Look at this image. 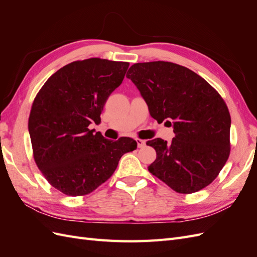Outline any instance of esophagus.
I'll return each instance as SVG.
<instances>
[{"instance_id": "1", "label": "esophagus", "mask_w": 257, "mask_h": 257, "mask_svg": "<svg viewBox=\"0 0 257 257\" xmlns=\"http://www.w3.org/2000/svg\"><path fill=\"white\" fill-rule=\"evenodd\" d=\"M136 143H137L138 148H144V147L146 146V142H145V141H142V139H139V138L136 139Z\"/></svg>"}]
</instances>
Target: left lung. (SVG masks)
I'll list each match as a JSON object with an SVG mask.
<instances>
[{"label":"left lung","mask_w":257,"mask_h":257,"mask_svg":"<svg viewBox=\"0 0 257 257\" xmlns=\"http://www.w3.org/2000/svg\"><path fill=\"white\" fill-rule=\"evenodd\" d=\"M126 77L152 118L174 127L172 143L161 138L147 142L157 151L149 172L178 193L206 188L230 151V115L223 98L199 75L170 62L136 63Z\"/></svg>","instance_id":"1"}]
</instances>
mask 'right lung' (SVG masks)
<instances>
[{
    "label": "right lung",
    "mask_w": 257,
    "mask_h": 257,
    "mask_svg": "<svg viewBox=\"0 0 257 257\" xmlns=\"http://www.w3.org/2000/svg\"><path fill=\"white\" fill-rule=\"evenodd\" d=\"M127 62L91 58L54 73L36 95L29 118L34 160L47 181L69 196L94 191L111 177L130 137L116 142L90 130L100 122L106 100L122 83Z\"/></svg>",
    "instance_id": "right-lung-1"
}]
</instances>
